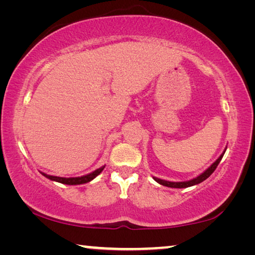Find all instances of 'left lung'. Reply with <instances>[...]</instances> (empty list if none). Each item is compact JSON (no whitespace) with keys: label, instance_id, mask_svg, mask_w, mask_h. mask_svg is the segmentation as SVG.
<instances>
[{"label":"left lung","instance_id":"8db88e82","mask_svg":"<svg viewBox=\"0 0 255 255\" xmlns=\"http://www.w3.org/2000/svg\"><path fill=\"white\" fill-rule=\"evenodd\" d=\"M224 154H225V150H224V153L219 156V158L216 161L213 165H211L209 169H207L204 173H201L199 176H197L196 179H192L190 181H185V182H170V181H165V180H161L158 178H154V180L156 181L157 183L162 184V185H165V187H170V188H188V187H192V185H196L198 183L202 182V181H205L207 178H209V176L213 174V172L216 170V167L218 166L219 162L222 161V158L224 156Z\"/></svg>","mask_w":255,"mask_h":255}]
</instances>
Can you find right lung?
Masks as SVG:
<instances>
[{"label": "right lung", "mask_w": 255, "mask_h": 255, "mask_svg": "<svg viewBox=\"0 0 255 255\" xmlns=\"http://www.w3.org/2000/svg\"><path fill=\"white\" fill-rule=\"evenodd\" d=\"M105 169V166L100 167V169L96 170L92 173H90L88 175H83V176H79V178H60V176H53V175H48L46 173H42V175L46 176L47 179L56 181V182L59 183H64V184H70V185H75V184H83L86 182H90V181L93 180L96 176L101 173L102 170Z\"/></svg>", "instance_id": "right-lung-1"}]
</instances>
